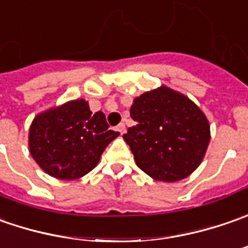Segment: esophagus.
I'll list each match as a JSON object with an SVG mask.
<instances>
[{"label": "esophagus", "instance_id": "34e87169", "mask_svg": "<svg viewBox=\"0 0 248 248\" xmlns=\"http://www.w3.org/2000/svg\"><path fill=\"white\" fill-rule=\"evenodd\" d=\"M116 130L121 133V134H124V133H126V126H124V124H118V126H116Z\"/></svg>", "mask_w": 248, "mask_h": 248}]
</instances>
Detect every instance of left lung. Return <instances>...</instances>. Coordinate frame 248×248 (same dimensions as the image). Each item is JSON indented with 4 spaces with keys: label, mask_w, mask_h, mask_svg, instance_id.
<instances>
[{
    "label": "left lung",
    "mask_w": 248,
    "mask_h": 248,
    "mask_svg": "<svg viewBox=\"0 0 248 248\" xmlns=\"http://www.w3.org/2000/svg\"><path fill=\"white\" fill-rule=\"evenodd\" d=\"M130 116L136 124L124 140L137 166L154 180L175 183L201 165L209 147L210 126L192 100L160 86L134 98Z\"/></svg>",
    "instance_id": "left-lung-1"
}]
</instances>
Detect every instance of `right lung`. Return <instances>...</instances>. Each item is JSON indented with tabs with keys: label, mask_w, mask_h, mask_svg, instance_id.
Wrapping results in <instances>:
<instances>
[{
	"label": "right lung",
	"mask_w": 248,
	"mask_h": 248,
	"mask_svg": "<svg viewBox=\"0 0 248 248\" xmlns=\"http://www.w3.org/2000/svg\"><path fill=\"white\" fill-rule=\"evenodd\" d=\"M118 136L109 130L101 111L93 114L88 101L78 98L35 116L29 147L45 173L59 180H77L96 167L103 151Z\"/></svg>",
	"instance_id": "right-lung-1"
}]
</instances>
